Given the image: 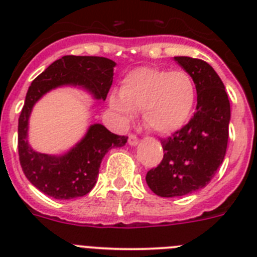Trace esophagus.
Masks as SVG:
<instances>
[{
  "instance_id": "obj_1",
  "label": "esophagus",
  "mask_w": 257,
  "mask_h": 257,
  "mask_svg": "<svg viewBox=\"0 0 257 257\" xmlns=\"http://www.w3.org/2000/svg\"><path fill=\"white\" fill-rule=\"evenodd\" d=\"M138 143H139V138H138L135 134H130V136H128V144L136 145Z\"/></svg>"
}]
</instances>
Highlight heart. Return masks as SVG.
Here are the masks:
<instances>
[{
	"mask_svg": "<svg viewBox=\"0 0 257 257\" xmlns=\"http://www.w3.org/2000/svg\"><path fill=\"white\" fill-rule=\"evenodd\" d=\"M196 103V85L185 70L143 67L122 79L119 97L110 104L128 121L133 112H142L143 121L160 134L178 131L187 123Z\"/></svg>",
	"mask_w": 257,
	"mask_h": 257,
	"instance_id": "b5f03b06",
	"label": "heart"
}]
</instances>
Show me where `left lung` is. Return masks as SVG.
Here are the masks:
<instances>
[{"label": "left lung", "mask_w": 257, "mask_h": 257, "mask_svg": "<svg viewBox=\"0 0 257 257\" xmlns=\"http://www.w3.org/2000/svg\"><path fill=\"white\" fill-rule=\"evenodd\" d=\"M197 90V110L180 130L161 140L165 154L145 180L157 196L181 197L206 187L224 161L229 138L230 103L224 83L208 63L175 56Z\"/></svg>", "instance_id": "left-lung-1"}]
</instances>
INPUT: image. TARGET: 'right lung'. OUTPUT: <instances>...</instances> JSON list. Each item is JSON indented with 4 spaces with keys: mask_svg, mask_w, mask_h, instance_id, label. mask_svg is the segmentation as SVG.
I'll return each mask as SVG.
<instances>
[{
    "mask_svg": "<svg viewBox=\"0 0 257 257\" xmlns=\"http://www.w3.org/2000/svg\"><path fill=\"white\" fill-rule=\"evenodd\" d=\"M115 63L100 56L65 55L54 61L33 79L18 124V151L23 172L38 190L55 199L86 196L96 183L106 152L123 147L127 136L110 133L103 124H92L81 143L61 157L38 153L27 140L28 118L36 101L51 88L63 85L82 86L96 99L105 100L113 82Z\"/></svg>",
    "mask_w": 257,
    "mask_h": 257,
    "instance_id": "obj_1",
    "label": "right lung"
}]
</instances>
